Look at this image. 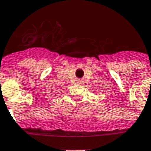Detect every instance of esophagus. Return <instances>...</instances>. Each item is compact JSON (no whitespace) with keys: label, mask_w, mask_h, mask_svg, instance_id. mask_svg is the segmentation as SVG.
Listing matches in <instances>:
<instances>
[{"label":"esophagus","mask_w":151,"mask_h":151,"mask_svg":"<svg viewBox=\"0 0 151 151\" xmlns=\"http://www.w3.org/2000/svg\"><path fill=\"white\" fill-rule=\"evenodd\" d=\"M78 82L79 84H82V83H83V81H82V80H78Z\"/></svg>","instance_id":"obj_1"}]
</instances>
